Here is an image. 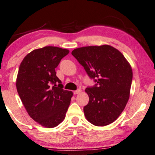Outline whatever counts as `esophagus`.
I'll use <instances>...</instances> for the list:
<instances>
[{"instance_id": "obj_1", "label": "esophagus", "mask_w": 155, "mask_h": 155, "mask_svg": "<svg viewBox=\"0 0 155 155\" xmlns=\"http://www.w3.org/2000/svg\"><path fill=\"white\" fill-rule=\"evenodd\" d=\"M80 92H81V90L78 89L77 90H75V91H74V95H78V94H80Z\"/></svg>"}]
</instances>
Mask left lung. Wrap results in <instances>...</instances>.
<instances>
[{
    "label": "left lung",
    "instance_id": "obj_1",
    "mask_svg": "<svg viewBox=\"0 0 155 155\" xmlns=\"http://www.w3.org/2000/svg\"><path fill=\"white\" fill-rule=\"evenodd\" d=\"M95 85L87 87L89 102L83 108L86 119L96 126L115 121L130 97L132 70L124 55L108 45L86 46L72 51Z\"/></svg>",
    "mask_w": 155,
    "mask_h": 155
}]
</instances>
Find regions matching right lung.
<instances>
[{"instance_id": "right-lung-1", "label": "right lung", "mask_w": 155, "mask_h": 155, "mask_svg": "<svg viewBox=\"0 0 155 155\" xmlns=\"http://www.w3.org/2000/svg\"><path fill=\"white\" fill-rule=\"evenodd\" d=\"M69 52L45 46L31 51L20 65L18 93L30 117L45 127H55L63 121L73 97V92L63 89L55 72Z\"/></svg>"}]
</instances>
